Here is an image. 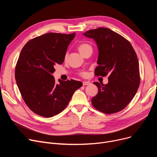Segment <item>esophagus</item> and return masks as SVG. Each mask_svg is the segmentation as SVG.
<instances>
[{
  "mask_svg": "<svg viewBox=\"0 0 157 157\" xmlns=\"http://www.w3.org/2000/svg\"><path fill=\"white\" fill-rule=\"evenodd\" d=\"M90 85H91V83H90V82H88V81H84V82H83V86Z\"/></svg>",
  "mask_w": 157,
  "mask_h": 157,
  "instance_id": "1",
  "label": "esophagus"
}]
</instances>
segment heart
I'll list each match as a JSON object with an SVG mask.
<instances>
[{"instance_id": "obj_1", "label": "heart", "mask_w": 157, "mask_h": 157, "mask_svg": "<svg viewBox=\"0 0 157 157\" xmlns=\"http://www.w3.org/2000/svg\"><path fill=\"white\" fill-rule=\"evenodd\" d=\"M88 48H92V47L90 46L89 44H85V43H83V44H81L78 46V50L79 52L81 53L83 52L84 51H85L86 49H88ZM83 75H85V74L83 73Z\"/></svg>"}]
</instances>
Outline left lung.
<instances>
[{
  "mask_svg": "<svg viewBox=\"0 0 157 157\" xmlns=\"http://www.w3.org/2000/svg\"><path fill=\"white\" fill-rule=\"evenodd\" d=\"M83 36L93 39L97 46L95 75H109L108 84L94 83L98 92L92 104L104 113L119 112L132 100L140 84L137 55L128 40L108 28L90 30Z\"/></svg>",
  "mask_w": 157,
  "mask_h": 157,
  "instance_id": "left-lung-1",
  "label": "left lung"
}]
</instances>
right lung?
I'll use <instances>...</instances> for the list:
<instances>
[{"instance_id": "add662e5", "label": "right lung", "mask_w": 157, "mask_h": 157, "mask_svg": "<svg viewBox=\"0 0 157 157\" xmlns=\"http://www.w3.org/2000/svg\"><path fill=\"white\" fill-rule=\"evenodd\" d=\"M75 33H47L29 40L21 49L15 69V79L27 106L41 117H52L67 106L83 83L59 80L53 76L55 66L63 63Z\"/></svg>"}]
</instances>
